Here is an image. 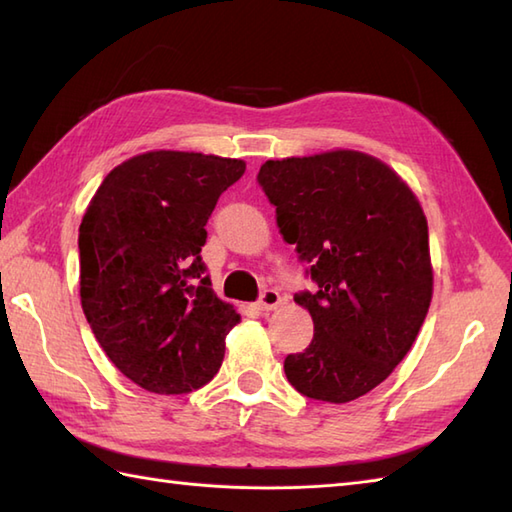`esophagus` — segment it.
Here are the masks:
<instances>
[{"mask_svg": "<svg viewBox=\"0 0 512 512\" xmlns=\"http://www.w3.org/2000/svg\"><path fill=\"white\" fill-rule=\"evenodd\" d=\"M279 306H281V295L277 290H264L262 297H259V303H257V308L264 310V312L277 310Z\"/></svg>", "mask_w": 512, "mask_h": 512, "instance_id": "1", "label": "esophagus"}]
</instances>
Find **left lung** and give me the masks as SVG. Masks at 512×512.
I'll use <instances>...</instances> for the list:
<instances>
[{"label": "left lung", "mask_w": 512, "mask_h": 512, "mask_svg": "<svg viewBox=\"0 0 512 512\" xmlns=\"http://www.w3.org/2000/svg\"><path fill=\"white\" fill-rule=\"evenodd\" d=\"M257 180L319 286L295 297L314 339L286 358L290 385L334 405L361 398L407 356L429 312V228L416 193L354 149L266 160Z\"/></svg>", "instance_id": "obj_1"}]
</instances>
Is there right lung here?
<instances>
[{
  "label": "right lung",
  "instance_id": "add662e5",
  "mask_svg": "<svg viewBox=\"0 0 512 512\" xmlns=\"http://www.w3.org/2000/svg\"><path fill=\"white\" fill-rule=\"evenodd\" d=\"M246 162L154 149L107 173L79 228L81 306L103 352L151 394H187L217 374L239 323L204 277L217 198Z\"/></svg>",
  "mask_w": 512,
  "mask_h": 512
}]
</instances>
